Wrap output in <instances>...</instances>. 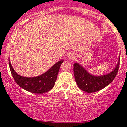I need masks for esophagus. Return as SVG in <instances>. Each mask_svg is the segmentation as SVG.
I'll list each match as a JSON object with an SVG mask.
<instances>
[{
	"label": "esophagus",
	"mask_w": 127,
	"mask_h": 127,
	"mask_svg": "<svg viewBox=\"0 0 127 127\" xmlns=\"http://www.w3.org/2000/svg\"><path fill=\"white\" fill-rule=\"evenodd\" d=\"M67 57H68V58L70 59V60H74V59L76 58V55L74 54V53L70 52L67 54Z\"/></svg>",
	"instance_id": "1"
}]
</instances>
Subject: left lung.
I'll use <instances>...</instances> for the list:
<instances>
[{"label": "left lung", "instance_id": "1", "mask_svg": "<svg viewBox=\"0 0 127 127\" xmlns=\"http://www.w3.org/2000/svg\"><path fill=\"white\" fill-rule=\"evenodd\" d=\"M120 57L116 67L111 72L101 76L90 74L78 63L74 64L75 80L79 88L86 92L92 93L99 91L109 85L116 77L120 65Z\"/></svg>", "mask_w": 127, "mask_h": 127}]
</instances>
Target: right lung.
Instances as JSON below:
<instances>
[{"mask_svg":"<svg viewBox=\"0 0 127 127\" xmlns=\"http://www.w3.org/2000/svg\"><path fill=\"white\" fill-rule=\"evenodd\" d=\"M63 62L64 60L57 62L48 71L41 76L27 77L20 76L14 71L9 58V64L11 74L16 83L23 89L34 94H44L53 88L60 65Z\"/></svg>","mask_w":127,"mask_h":127,"instance_id":"add662e5","label":"right lung"}]
</instances>
